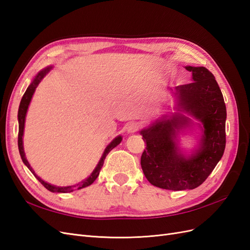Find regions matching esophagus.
Wrapping results in <instances>:
<instances>
[{
    "label": "esophagus",
    "instance_id": "esophagus-1",
    "mask_svg": "<svg viewBox=\"0 0 250 250\" xmlns=\"http://www.w3.org/2000/svg\"><path fill=\"white\" fill-rule=\"evenodd\" d=\"M140 125L137 122H130L127 126V131L129 133H133V132H137L139 130Z\"/></svg>",
    "mask_w": 250,
    "mask_h": 250
}]
</instances>
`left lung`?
<instances>
[{
	"mask_svg": "<svg viewBox=\"0 0 250 250\" xmlns=\"http://www.w3.org/2000/svg\"><path fill=\"white\" fill-rule=\"evenodd\" d=\"M192 83L175 87L178 108L201 123L199 148L186 157L179 152L177 132L192 123L184 115L155 121L143 129L146 149L141 157L144 174L151 185L165 190H193L213 172L225 149L226 106L214 75L204 66H186Z\"/></svg>",
	"mask_w": 250,
	"mask_h": 250,
	"instance_id": "obj_1",
	"label": "left lung"
}]
</instances>
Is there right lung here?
I'll use <instances>...</instances> for the list:
<instances>
[{"label": "right lung", "instance_id": "right-lung-1", "mask_svg": "<svg viewBox=\"0 0 250 250\" xmlns=\"http://www.w3.org/2000/svg\"><path fill=\"white\" fill-rule=\"evenodd\" d=\"M52 66H48L46 67V69H43L42 71H41L39 74L36 75L35 78L33 79V81L31 82V84H30L28 86V88L26 89V92L24 94V96H22L21 100V103H20V107H19V113H18V119H19V138H18V145H19V151H20V154H21V157L22 160V163H24L28 169L31 171L34 176L37 178V180L40 181V183L47 188V190L53 192V193H69V192H73L75 190H79V188H85V187H88L92 185L94 181L97 179V177L99 176V173H100V170L102 168V166L104 164V160L105 157H106V155L110 152V151L115 148L116 146H118L119 144L121 143V141H122V137L121 135H119V137H117L116 139H113L112 142H110L109 145L105 148L104 152H103V155L101 157V160L99 161V163H98L97 167L95 168V170L92 172V174L90 175L85 178L83 181H81L80 184L78 185H75V186H70V187H56V186H53V185H50L48 183H46V181H43L41 177H39L36 175V174L34 173L33 169L31 168V166H30V164L28 163L27 158L25 156V151H24V146H22V134H24V127H25V119H26V113H27V110H28V106L30 104V101H31L32 99V96L35 92V89L37 87V85L40 84V82L42 81V79L46 76V75L51 71Z\"/></svg>", "mask_w": 250, "mask_h": 250}]
</instances>
